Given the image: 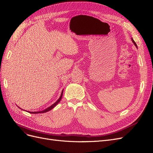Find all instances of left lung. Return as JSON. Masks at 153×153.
<instances>
[{
	"mask_svg": "<svg viewBox=\"0 0 153 153\" xmlns=\"http://www.w3.org/2000/svg\"><path fill=\"white\" fill-rule=\"evenodd\" d=\"M132 42H133V43L135 45V46L136 47V48H137V45H136V43H135V42L134 41V39L132 38Z\"/></svg>",
	"mask_w": 153,
	"mask_h": 153,
	"instance_id": "obj_1",
	"label": "left lung"
}]
</instances>
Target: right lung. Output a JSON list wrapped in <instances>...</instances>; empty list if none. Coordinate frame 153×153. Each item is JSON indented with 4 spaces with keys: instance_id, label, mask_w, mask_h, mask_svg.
<instances>
[{
    "instance_id": "1",
    "label": "right lung",
    "mask_w": 153,
    "mask_h": 153,
    "mask_svg": "<svg viewBox=\"0 0 153 153\" xmlns=\"http://www.w3.org/2000/svg\"><path fill=\"white\" fill-rule=\"evenodd\" d=\"M63 91H64V89L62 90V93H61V95H60V98L58 99V100L56 101V102H55L53 105H51L50 106H49V107H48L47 108H46V109H45V110H42V111H27V112H29V113H30V114H42V113H45V112H47V111H50V110H52L54 107L57 105L60 101V100H61V99H62V95H63ZM19 107V106H18ZM20 109H21V108H20ZM21 110H22V109H21Z\"/></svg>"
}]
</instances>
